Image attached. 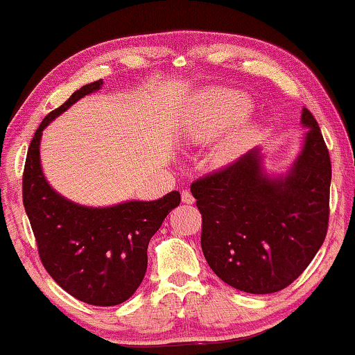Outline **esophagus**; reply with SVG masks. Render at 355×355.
I'll list each match as a JSON object with an SVG mask.
<instances>
[{"mask_svg": "<svg viewBox=\"0 0 355 355\" xmlns=\"http://www.w3.org/2000/svg\"><path fill=\"white\" fill-rule=\"evenodd\" d=\"M182 202L187 203V205H192V203L196 202V198H193L191 191H182Z\"/></svg>", "mask_w": 355, "mask_h": 355, "instance_id": "esophagus-1", "label": "esophagus"}]
</instances>
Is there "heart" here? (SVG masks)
<instances>
[{
    "label": "heart",
    "instance_id": "1",
    "mask_svg": "<svg viewBox=\"0 0 355 355\" xmlns=\"http://www.w3.org/2000/svg\"><path fill=\"white\" fill-rule=\"evenodd\" d=\"M208 105L211 106L213 114L210 121L205 125H198V128L191 130V135L196 139H208L225 129L226 125H231L245 118L252 108V101L245 94L234 90H218L211 96H208ZM250 129L241 128L236 132L223 140L216 148L218 162L227 163L234 159L237 155L242 152L245 147L247 140H249Z\"/></svg>",
    "mask_w": 355,
    "mask_h": 355
}]
</instances>
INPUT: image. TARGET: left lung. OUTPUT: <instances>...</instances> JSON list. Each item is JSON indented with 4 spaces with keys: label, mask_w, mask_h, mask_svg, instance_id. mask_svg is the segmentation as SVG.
Returning <instances> with one entry per match:
<instances>
[{
    "label": "left lung",
    "mask_w": 355,
    "mask_h": 355,
    "mask_svg": "<svg viewBox=\"0 0 355 355\" xmlns=\"http://www.w3.org/2000/svg\"><path fill=\"white\" fill-rule=\"evenodd\" d=\"M302 148L288 173L268 174L260 148L191 186L202 213V250L218 278L250 294L297 279L328 230L331 162L307 108Z\"/></svg>",
    "instance_id": "left-lung-1"
}]
</instances>
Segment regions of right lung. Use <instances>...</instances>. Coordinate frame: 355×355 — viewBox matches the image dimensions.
I'll list each match as a JSON object with an SVG mask.
<instances>
[{
	"label": "right lung",
	"mask_w": 355,
	"mask_h": 355,
	"mask_svg": "<svg viewBox=\"0 0 355 355\" xmlns=\"http://www.w3.org/2000/svg\"><path fill=\"white\" fill-rule=\"evenodd\" d=\"M103 80L76 90L42 121L31 145L22 178V198L45 270L72 297L90 305L123 304L142 283L152 236L181 202L173 191L152 202L129 200L111 207H87L58 193L40 162L43 129Z\"/></svg>",
	"instance_id": "right-lung-1"
}]
</instances>
